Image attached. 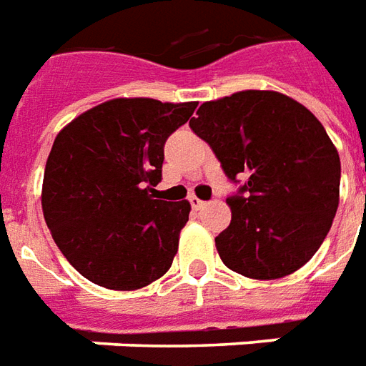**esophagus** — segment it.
Returning a JSON list of instances; mask_svg holds the SVG:
<instances>
[{
  "label": "esophagus",
  "instance_id": "obj_1",
  "mask_svg": "<svg viewBox=\"0 0 366 366\" xmlns=\"http://www.w3.org/2000/svg\"><path fill=\"white\" fill-rule=\"evenodd\" d=\"M189 203H191V207H193L195 211H201V209H204V207H207V203H204V201H201V199H197V197H191V199H189Z\"/></svg>",
  "mask_w": 366,
  "mask_h": 366
}]
</instances>
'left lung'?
I'll return each instance as SVG.
<instances>
[{
  "mask_svg": "<svg viewBox=\"0 0 366 366\" xmlns=\"http://www.w3.org/2000/svg\"><path fill=\"white\" fill-rule=\"evenodd\" d=\"M191 129L230 181L232 220L214 238L220 260L246 278L276 280L312 260L339 207L341 162L321 122L294 98L242 90L204 102Z\"/></svg>",
  "mask_w": 366,
  "mask_h": 366,
  "instance_id": "1",
  "label": "left lung"
}]
</instances>
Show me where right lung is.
I'll return each mask as SVG.
<instances>
[{"label": "right lung", "mask_w": 366, "mask_h": 366, "mask_svg": "<svg viewBox=\"0 0 366 366\" xmlns=\"http://www.w3.org/2000/svg\"><path fill=\"white\" fill-rule=\"evenodd\" d=\"M197 102L114 98L54 137L43 177V214L71 266L108 290L162 278L189 220V201L154 199L163 146Z\"/></svg>", "instance_id": "add662e5"}]
</instances>
